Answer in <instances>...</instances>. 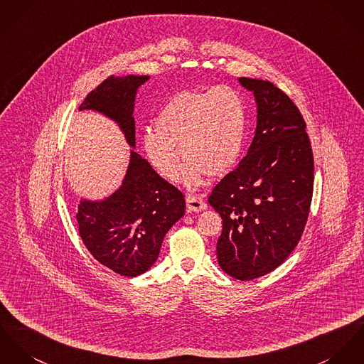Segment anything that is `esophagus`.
Wrapping results in <instances>:
<instances>
[{"label": "esophagus", "instance_id": "esophagus-1", "mask_svg": "<svg viewBox=\"0 0 364 364\" xmlns=\"http://www.w3.org/2000/svg\"><path fill=\"white\" fill-rule=\"evenodd\" d=\"M186 200H187L188 212H200L208 208V203L199 196H187Z\"/></svg>", "mask_w": 364, "mask_h": 364}]
</instances>
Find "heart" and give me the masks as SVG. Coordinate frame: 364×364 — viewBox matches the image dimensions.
Returning a JSON list of instances; mask_svg holds the SVG:
<instances>
[{
  "mask_svg": "<svg viewBox=\"0 0 364 364\" xmlns=\"http://www.w3.org/2000/svg\"><path fill=\"white\" fill-rule=\"evenodd\" d=\"M156 130L145 129L142 148L154 168L176 181L190 161L184 181L196 188L203 177L220 176L235 166L247 130V108L241 94L228 85L173 95L155 119Z\"/></svg>",
  "mask_w": 364,
  "mask_h": 364,
  "instance_id": "1",
  "label": "heart"
}]
</instances>
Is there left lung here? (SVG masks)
<instances>
[{
	"label": "left lung",
	"mask_w": 364,
	"mask_h": 364,
	"mask_svg": "<svg viewBox=\"0 0 364 364\" xmlns=\"http://www.w3.org/2000/svg\"><path fill=\"white\" fill-rule=\"evenodd\" d=\"M253 92L256 130L247 156L213 188L210 206L222 216L218 262L248 281L291 255L308 220L313 196V154L296 105L270 82L240 77Z\"/></svg>",
	"instance_id": "left-lung-1"
}]
</instances>
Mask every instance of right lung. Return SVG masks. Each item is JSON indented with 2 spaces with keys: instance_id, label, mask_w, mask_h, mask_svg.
Listing matches in <instances>:
<instances>
[{
  "instance_id": "obj_1",
  "label": "right lung",
  "mask_w": 364,
  "mask_h": 364,
  "mask_svg": "<svg viewBox=\"0 0 364 364\" xmlns=\"http://www.w3.org/2000/svg\"><path fill=\"white\" fill-rule=\"evenodd\" d=\"M149 76H112L91 91L79 111L102 113L133 149L120 187L104 199L82 198L76 220L85 248L104 266L126 277L148 272L164 238L186 213V199L136 149L134 101Z\"/></svg>"
}]
</instances>
